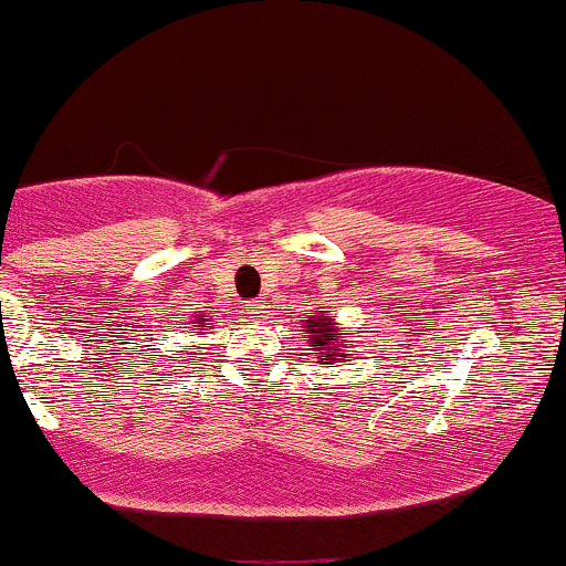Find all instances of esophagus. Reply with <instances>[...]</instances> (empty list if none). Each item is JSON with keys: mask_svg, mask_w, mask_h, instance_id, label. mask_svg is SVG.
I'll use <instances>...</instances> for the list:
<instances>
[{"mask_svg": "<svg viewBox=\"0 0 566 566\" xmlns=\"http://www.w3.org/2000/svg\"><path fill=\"white\" fill-rule=\"evenodd\" d=\"M247 312L252 314V317H263V314H265V306H263V303H249Z\"/></svg>", "mask_w": 566, "mask_h": 566, "instance_id": "obj_1", "label": "esophagus"}]
</instances>
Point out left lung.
<instances>
[{
    "label": "left lung",
    "mask_w": 566,
    "mask_h": 566,
    "mask_svg": "<svg viewBox=\"0 0 566 566\" xmlns=\"http://www.w3.org/2000/svg\"><path fill=\"white\" fill-rule=\"evenodd\" d=\"M308 323V347L314 349L319 360H328V363H342L344 355H331V344L338 342V328L331 317H312L306 319Z\"/></svg>",
    "instance_id": "obj_1"
}]
</instances>
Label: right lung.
I'll list each match as a JSON object with an SVG mask.
<instances>
[{
    "mask_svg": "<svg viewBox=\"0 0 566 566\" xmlns=\"http://www.w3.org/2000/svg\"><path fill=\"white\" fill-rule=\"evenodd\" d=\"M206 323H211V319H206ZM198 331H200V328H198Z\"/></svg>",
    "mask_w": 566,
    "mask_h": 566,
    "instance_id": "right-lung-1",
    "label": "right lung"
}]
</instances>
